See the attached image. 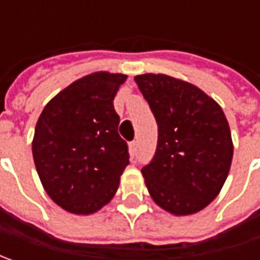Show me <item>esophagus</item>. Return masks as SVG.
I'll list each match as a JSON object with an SVG mask.
<instances>
[{
  "label": "esophagus",
  "mask_w": 260,
  "mask_h": 260,
  "mask_svg": "<svg viewBox=\"0 0 260 260\" xmlns=\"http://www.w3.org/2000/svg\"><path fill=\"white\" fill-rule=\"evenodd\" d=\"M128 152H130V156H132V157H135L136 152H137V142H136V140L130 142V145H128Z\"/></svg>",
  "instance_id": "34e87169"
}]
</instances>
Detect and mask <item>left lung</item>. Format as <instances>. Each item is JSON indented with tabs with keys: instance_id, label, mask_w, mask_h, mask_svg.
<instances>
[{
	"instance_id": "1",
	"label": "left lung",
	"mask_w": 260,
	"mask_h": 260,
	"mask_svg": "<svg viewBox=\"0 0 260 260\" xmlns=\"http://www.w3.org/2000/svg\"><path fill=\"white\" fill-rule=\"evenodd\" d=\"M157 123V147L142 174L156 204L174 215L201 211L224 185L233 159L221 107L198 86L164 74L135 76Z\"/></svg>"
}]
</instances>
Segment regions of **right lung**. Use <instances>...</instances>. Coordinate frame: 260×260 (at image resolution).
<instances>
[{"mask_svg":"<svg viewBox=\"0 0 260 260\" xmlns=\"http://www.w3.org/2000/svg\"><path fill=\"white\" fill-rule=\"evenodd\" d=\"M127 75L94 72L53 96L37 120L33 159L47 195L63 210L92 214L114 197L128 162L114 96Z\"/></svg>","mask_w":260,"mask_h":260,"instance_id":"add662e5","label":"right lung"}]
</instances>
